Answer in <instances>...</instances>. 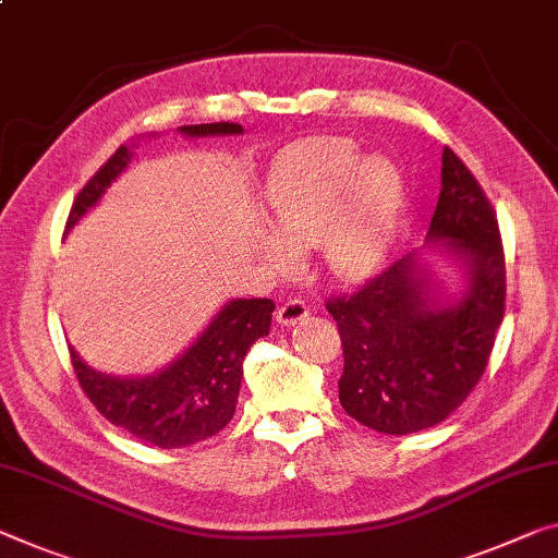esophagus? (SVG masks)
<instances>
[{"label":"esophagus","mask_w":558,"mask_h":558,"mask_svg":"<svg viewBox=\"0 0 558 558\" xmlns=\"http://www.w3.org/2000/svg\"><path fill=\"white\" fill-rule=\"evenodd\" d=\"M308 316V306L302 302V299H289L287 304H281L277 308V322L281 327H294L302 319Z\"/></svg>","instance_id":"1"}]
</instances>
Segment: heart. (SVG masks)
Instances as JSON below:
<instances>
[{
	"mask_svg": "<svg viewBox=\"0 0 558 558\" xmlns=\"http://www.w3.org/2000/svg\"><path fill=\"white\" fill-rule=\"evenodd\" d=\"M264 204L277 234L262 242L267 262L289 267L286 243L291 250H314L324 277L359 284L374 277L391 252L404 182L389 159L364 157L351 140L312 136L274 159Z\"/></svg>",
	"mask_w": 558,
	"mask_h": 558,
	"instance_id": "obj_1",
	"label": "heart"
}]
</instances>
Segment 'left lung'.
<instances>
[{"instance_id": "left-lung-1", "label": "left lung", "mask_w": 558, "mask_h": 558, "mask_svg": "<svg viewBox=\"0 0 558 558\" xmlns=\"http://www.w3.org/2000/svg\"><path fill=\"white\" fill-rule=\"evenodd\" d=\"M426 244L461 269L459 296L422 252H411L356 294L327 302L344 349L341 407L381 434L424 432L464 404L504 319L507 267L496 214L449 147Z\"/></svg>"}]
</instances>
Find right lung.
I'll return each mask as SVG.
<instances>
[{
    "label": "right lung",
    "mask_w": 558,
    "mask_h": 558,
    "mask_svg": "<svg viewBox=\"0 0 558 558\" xmlns=\"http://www.w3.org/2000/svg\"><path fill=\"white\" fill-rule=\"evenodd\" d=\"M242 124L214 122L179 126V134L231 136ZM132 149L119 147L74 199L66 231L97 207L111 182L130 167ZM271 299H231L214 314L184 354L147 376H114L92 368L72 351V364L84 393L99 414L136 439L159 449H182L219 434L236 411L244 356L271 327Z\"/></svg>",
    "instance_id": "add662e5"
}]
</instances>
